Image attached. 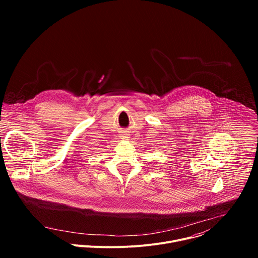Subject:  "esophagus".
<instances>
[{
	"label": "esophagus",
	"mask_w": 258,
	"mask_h": 258,
	"mask_svg": "<svg viewBox=\"0 0 258 258\" xmlns=\"http://www.w3.org/2000/svg\"><path fill=\"white\" fill-rule=\"evenodd\" d=\"M121 137H122V138H126V134H122Z\"/></svg>",
	"instance_id": "esophagus-1"
}]
</instances>
